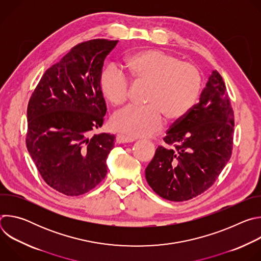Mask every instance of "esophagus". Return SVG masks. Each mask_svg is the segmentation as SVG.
Masks as SVG:
<instances>
[{"mask_svg":"<svg viewBox=\"0 0 261 261\" xmlns=\"http://www.w3.org/2000/svg\"><path fill=\"white\" fill-rule=\"evenodd\" d=\"M135 141V138L124 135V134H119L117 135V142L118 143H129V142H133Z\"/></svg>","mask_w":261,"mask_h":261,"instance_id":"obj_1","label":"esophagus"}]
</instances>
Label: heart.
<instances>
[{
  "mask_svg": "<svg viewBox=\"0 0 261 261\" xmlns=\"http://www.w3.org/2000/svg\"><path fill=\"white\" fill-rule=\"evenodd\" d=\"M123 69L133 82L148 84L145 106H127L111 117L110 127L132 137H146L168 122L186 117L195 104L201 76L196 67L159 49H146L126 58ZM103 97L114 106L124 104L129 95V82L118 68H105L99 80Z\"/></svg>",
  "mask_w": 261,
  "mask_h": 261,
  "instance_id": "obj_1",
  "label": "heart"
}]
</instances>
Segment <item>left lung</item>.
I'll list each match as a JSON object with an SVG mask.
<instances>
[{
    "instance_id": "1",
    "label": "left lung",
    "mask_w": 261,
    "mask_h": 261,
    "mask_svg": "<svg viewBox=\"0 0 261 261\" xmlns=\"http://www.w3.org/2000/svg\"><path fill=\"white\" fill-rule=\"evenodd\" d=\"M233 110L226 87L217 70L199 101L163 138L145 168L150 187L170 201L189 200L206 191L231 157Z\"/></svg>"
}]
</instances>
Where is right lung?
I'll return each instance as SVG.
<instances>
[{"mask_svg": "<svg viewBox=\"0 0 261 261\" xmlns=\"http://www.w3.org/2000/svg\"><path fill=\"white\" fill-rule=\"evenodd\" d=\"M117 40L96 39L73 47L48 68L28 105V151L45 182L68 196L94 189L107 173L116 136L95 133L106 104L99 80Z\"/></svg>", "mask_w": 261, "mask_h": 261, "instance_id": "obj_1", "label": "right lung"}]
</instances>
